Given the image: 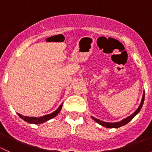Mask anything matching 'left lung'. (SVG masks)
I'll use <instances>...</instances> for the list:
<instances>
[{
  "label": "left lung",
  "mask_w": 152,
  "mask_h": 152,
  "mask_svg": "<svg viewBox=\"0 0 152 152\" xmlns=\"http://www.w3.org/2000/svg\"><path fill=\"white\" fill-rule=\"evenodd\" d=\"M144 99H145V92H143V94H142L141 103H140V104L138 107V108L136 110V111L134 112L133 114H132L130 116L126 118L125 119H124V120L121 121H119V122H115V123H108V122H104V121H102L99 120V119L93 117V116H91V118L95 121L97 122L98 124H99L100 125L103 126L107 127V128H118V127H121V126H124V125H126V124H128L129 122L130 121H131L132 119L136 115L138 114V113L140 111V110H141L142 104H143Z\"/></svg>",
  "instance_id": "8db88e82"
}]
</instances>
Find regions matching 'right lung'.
Returning a JSON list of instances; mask_svg holds the SVG:
<instances>
[{
	"instance_id": "1",
	"label": "right lung",
	"mask_w": 152,
	"mask_h": 152,
	"mask_svg": "<svg viewBox=\"0 0 152 152\" xmlns=\"http://www.w3.org/2000/svg\"><path fill=\"white\" fill-rule=\"evenodd\" d=\"M62 104L60 106H59V107H58L57 110H56V111L53 112V113H50V114L42 116V117H39V118L27 117V116L22 115L19 114V113H18V115H19V117L20 118H22L23 120H24L25 121L28 122V123L34 124H40L44 123V122L50 120V119L53 118H54L55 116L57 115L58 113L60 112L61 109H62Z\"/></svg>"
}]
</instances>
